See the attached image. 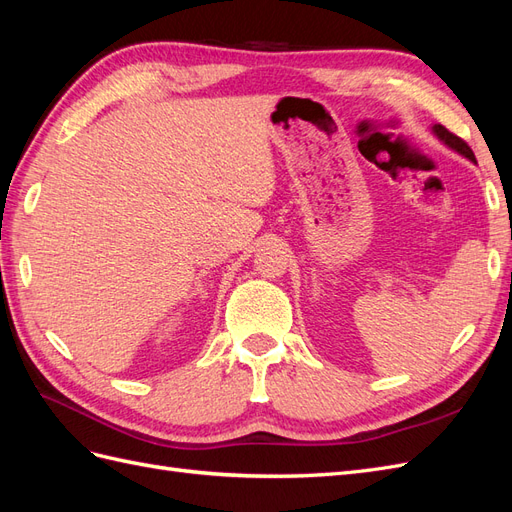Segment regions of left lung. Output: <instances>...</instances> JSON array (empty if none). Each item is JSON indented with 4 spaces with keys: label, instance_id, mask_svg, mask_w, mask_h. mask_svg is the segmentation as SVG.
I'll return each instance as SVG.
<instances>
[{
    "label": "left lung",
    "instance_id": "obj_1",
    "mask_svg": "<svg viewBox=\"0 0 512 512\" xmlns=\"http://www.w3.org/2000/svg\"><path fill=\"white\" fill-rule=\"evenodd\" d=\"M433 132H436L440 141H444L448 147L455 149L457 153H461V156H466L468 160L476 162V158H474V151L470 149V145H468L466 141H463V138H459V136H457V134H453L451 130H446L444 126H433Z\"/></svg>",
    "mask_w": 512,
    "mask_h": 512
}]
</instances>
